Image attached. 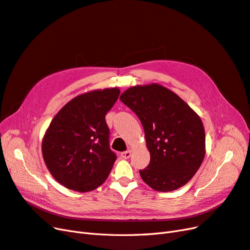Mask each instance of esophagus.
<instances>
[{"mask_svg": "<svg viewBox=\"0 0 250 250\" xmlns=\"http://www.w3.org/2000/svg\"><path fill=\"white\" fill-rule=\"evenodd\" d=\"M121 156L123 158H129L131 156V151L128 150V151H124V152L121 153Z\"/></svg>", "mask_w": 250, "mask_h": 250, "instance_id": "obj_1", "label": "esophagus"}]
</instances>
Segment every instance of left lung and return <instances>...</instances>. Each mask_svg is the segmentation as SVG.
<instances>
[{"label": "left lung", "instance_id": "obj_1", "mask_svg": "<svg viewBox=\"0 0 250 250\" xmlns=\"http://www.w3.org/2000/svg\"><path fill=\"white\" fill-rule=\"evenodd\" d=\"M120 100L135 112L145 131L150 163L140 171L142 179L158 192H171L188 183L206 155L200 117L157 83L131 86Z\"/></svg>", "mask_w": 250, "mask_h": 250}]
</instances>
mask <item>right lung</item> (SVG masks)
I'll return each instance as SVG.
<instances>
[{
  "label": "right lung",
  "mask_w": 250,
  "mask_h": 250,
  "mask_svg": "<svg viewBox=\"0 0 250 250\" xmlns=\"http://www.w3.org/2000/svg\"><path fill=\"white\" fill-rule=\"evenodd\" d=\"M118 87L95 89L73 98L53 118L42 152L51 175L81 193L101 186L117 156L109 148L105 115L118 100Z\"/></svg>",
  "instance_id": "add662e5"
}]
</instances>
